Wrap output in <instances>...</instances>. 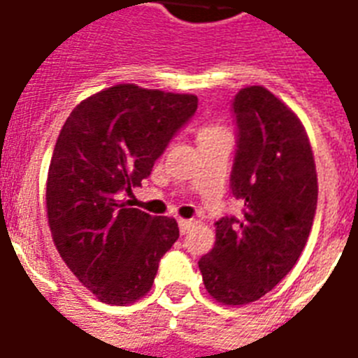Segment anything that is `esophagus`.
<instances>
[{
  "instance_id": "esophagus-1",
  "label": "esophagus",
  "mask_w": 358,
  "mask_h": 358,
  "mask_svg": "<svg viewBox=\"0 0 358 358\" xmlns=\"http://www.w3.org/2000/svg\"><path fill=\"white\" fill-rule=\"evenodd\" d=\"M178 227L182 234H187V232L195 227V221H193V219H178Z\"/></svg>"
}]
</instances>
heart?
I'll return each instance as SVG.
<instances>
[{
	"label": "heart",
	"instance_id": "heart-1",
	"mask_svg": "<svg viewBox=\"0 0 358 358\" xmlns=\"http://www.w3.org/2000/svg\"><path fill=\"white\" fill-rule=\"evenodd\" d=\"M224 131L223 128H219V126H204L201 129V139H206V137H212V135H217Z\"/></svg>",
	"mask_w": 358,
	"mask_h": 358
}]
</instances>
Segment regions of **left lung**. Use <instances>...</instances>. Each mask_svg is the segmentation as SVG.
I'll list each match as a JSON object with an SVG mask.
<instances>
[{
	"instance_id": "left-lung-1",
	"label": "left lung",
	"mask_w": 358,
	"mask_h": 358,
	"mask_svg": "<svg viewBox=\"0 0 358 358\" xmlns=\"http://www.w3.org/2000/svg\"><path fill=\"white\" fill-rule=\"evenodd\" d=\"M232 108L239 135L230 187L243 213L215 223L213 249L199 267L213 299L243 306L299 260L316 215L317 174L305 126L280 98L250 85Z\"/></svg>"
}]
</instances>
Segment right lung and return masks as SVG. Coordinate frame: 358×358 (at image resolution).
<instances>
[{"mask_svg": "<svg viewBox=\"0 0 358 358\" xmlns=\"http://www.w3.org/2000/svg\"><path fill=\"white\" fill-rule=\"evenodd\" d=\"M199 98L119 83L72 109L53 148L46 180L52 239L76 278L108 305L150 292L159 258L178 239L174 217L120 201L193 117Z\"/></svg>", "mask_w": 358, "mask_h": 358, "instance_id": "add662e5", "label": "right lung"}]
</instances>
